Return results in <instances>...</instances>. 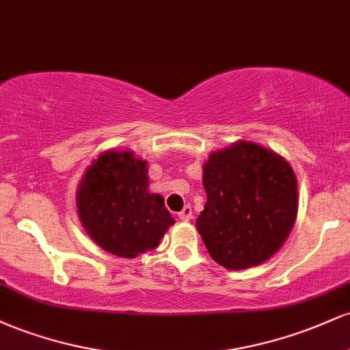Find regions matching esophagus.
<instances>
[{"label": "esophagus", "instance_id": "obj_1", "mask_svg": "<svg viewBox=\"0 0 350 350\" xmlns=\"http://www.w3.org/2000/svg\"><path fill=\"white\" fill-rule=\"evenodd\" d=\"M178 215H179V219L183 220V222H187V220H191L192 219V208H191V206H184V208L179 212Z\"/></svg>", "mask_w": 350, "mask_h": 350}]
</instances>
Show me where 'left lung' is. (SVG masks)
<instances>
[{
    "label": "left lung",
    "mask_w": 350,
    "mask_h": 350,
    "mask_svg": "<svg viewBox=\"0 0 350 350\" xmlns=\"http://www.w3.org/2000/svg\"><path fill=\"white\" fill-rule=\"evenodd\" d=\"M202 184L207 202L196 227L217 263L247 270L280 250L298 214V183L286 159L235 143L208 156Z\"/></svg>",
    "instance_id": "8db88e82"
}]
</instances>
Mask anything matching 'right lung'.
Listing matches in <instances>:
<instances>
[{
    "label": "right lung",
    "mask_w": 350,
    "mask_h": 350,
    "mask_svg": "<svg viewBox=\"0 0 350 350\" xmlns=\"http://www.w3.org/2000/svg\"><path fill=\"white\" fill-rule=\"evenodd\" d=\"M77 207L90 239L123 258L158 247L174 222L161 196L148 192L146 161L130 151H108L94 161L80 183Z\"/></svg>",
    "instance_id": "obj_1"
}]
</instances>
